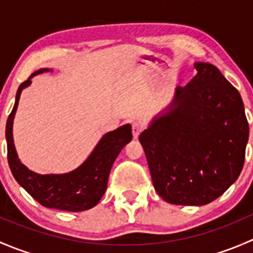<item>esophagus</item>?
<instances>
[{"instance_id":"esophagus-1","label":"esophagus","mask_w":253,"mask_h":253,"mask_svg":"<svg viewBox=\"0 0 253 253\" xmlns=\"http://www.w3.org/2000/svg\"><path fill=\"white\" fill-rule=\"evenodd\" d=\"M143 129H144V126H143V124H141V122H133L132 124V134H133L134 138H137L141 134Z\"/></svg>"}]
</instances>
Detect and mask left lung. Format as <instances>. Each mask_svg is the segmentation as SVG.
I'll return each instance as SVG.
<instances>
[{"label": "left lung", "mask_w": 253, "mask_h": 253, "mask_svg": "<svg viewBox=\"0 0 253 253\" xmlns=\"http://www.w3.org/2000/svg\"><path fill=\"white\" fill-rule=\"evenodd\" d=\"M195 68L139 136L155 191L171 205L205 206L223 195L241 172L249 141L237 89L211 63Z\"/></svg>", "instance_id": "left-lung-1"}]
</instances>
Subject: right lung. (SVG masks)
Wrapping results in <instances>:
<instances>
[{
  "label": "right lung",
  "instance_id": "obj_1",
  "mask_svg": "<svg viewBox=\"0 0 253 253\" xmlns=\"http://www.w3.org/2000/svg\"><path fill=\"white\" fill-rule=\"evenodd\" d=\"M44 72H48L47 68H42L34 72L18 88L16 103L6 125L7 158L9 168L17 182L42 206L67 211H86L98 205L105 193L112 164L122 148L132 139L131 125H124L115 131L104 134L88 159L68 174L40 175L30 171L18 159L13 144L12 126L20 93L32 83L30 78Z\"/></svg>",
  "mask_w": 253,
  "mask_h": 253
}]
</instances>
